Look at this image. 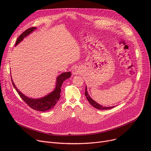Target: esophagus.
Returning <instances> with one entry per match:
<instances>
[{"instance_id":"1","label":"esophagus","mask_w":151,"mask_h":151,"mask_svg":"<svg viewBox=\"0 0 151 151\" xmlns=\"http://www.w3.org/2000/svg\"><path fill=\"white\" fill-rule=\"evenodd\" d=\"M80 72L81 70L78 67H75L72 70L73 75H78L79 73H80Z\"/></svg>"}]
</instances>
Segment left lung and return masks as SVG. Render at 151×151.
<instances>
[{"instance_id": "8db88e82", "label": "left lung", "mask_w": 151, "mask_h": 151, "mask_svg": "<svg viewBox=\"0 0 151 151\" xmlns=\"http://www.w3.org/2000/svg\"><path fill=\"white\" fill-rule=\"evenodd\" d=\"M85 96L88 99V101L90 103V104L93 106L94 108H96L98 109H111L113 108H114V106H111V107H105V106H102L101 105L98 104L97 102H96L95 101H93L91 97L89 96V94L88 93V91H87V88H86V91H85Z\"/></svg>"}]
</instances>
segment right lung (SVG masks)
I'll return each instance as SVG.
<instances>
[{
	"mask_svg": "<svg viewBox=\"0 0 151 151\" xmlns=\"http://www.w3.org/2000/svg\"><path fill=\"white\" fill-rule=\"evenodd\" d=\"M36 27H32L26 30L19 36L17 40V42H16L15 45H17L24 38L26 37L27 35L30 34L32 32L34 31ZM71 75V74L70 72H65L60 75L57 78L56 87H55V90L50 94L47 95V96L43 98L37 99H30L29 97H26L24 95H23L21 92L18 91V89L17 88V87L15 86L14 84L13 83L12 80V81L14 88H15L16 91H17L19 95L21 98L24 100V101L26 103V104L35 110L40 111H46L52 108L55 106V105L57 104V102L58 101L61 96L60 88L62 83L65 80H67V79L69 78Z\"/></svg>",
	"mask_w": 151,
	"mask_h": 151,
	"instance_id": "1",
	"label": "right lung"
}]
</instances>
